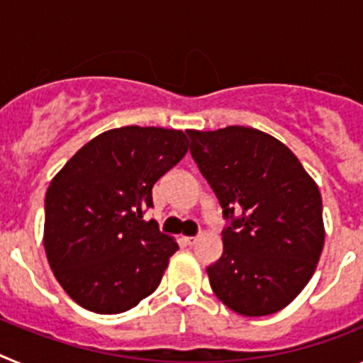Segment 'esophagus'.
<instances>
[{"label": "esophagus", "instance_id": "obj_1", "mask_svg": "<svg viewBox=\"0 0 363 363\" xmlns=\"http://www.w3.org/2000/svg\"><path fill=\"white\" fill-rule=\"evenodd\" d=\"M184 242H185V245L192 247V245H194V243L198 242V238H194V236H185V238H184Z\"/></svg>", "mask_w": 363, "mask_h": 363}]
</instances>
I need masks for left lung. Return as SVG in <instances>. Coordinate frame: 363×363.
<instances>
[{"mask_svg":"<svg viewBox=\"0 0 363 363\" xmlns=\"http://www.w3.org/2000/svg\"><path fill=\"white\" fill-rule=\"evenodd\" d=\"M191 154L220 200L223 252L207 267L234 313L267 316L309 284L325 240L318 185L287 145L252 127L187 130Z\"/></svg>","mask_w":363,"mask_h":363,"instance_id":"8db88e82","label":"left lung"}]
</instances>
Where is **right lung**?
Here are the masks:
<instances>
[{
	"label": "right lung",
	"instance_id": "1",
	"mask_svg": "<svg viewBox=\"0 0 363 363\" xmlns=\"http://www.w3.org/2000/svg\"><path fill=\"white\" fill-rule=\"evenodd\" d=\"M187 149L184 130L129 125L92 138L52 178L45 252L83 309L123 313L156 291L178 243L143 213L152 207L154 184Z\"/></svg>",
	"mask_w": 363,
	"mask_h": 363
}]
</instances>
